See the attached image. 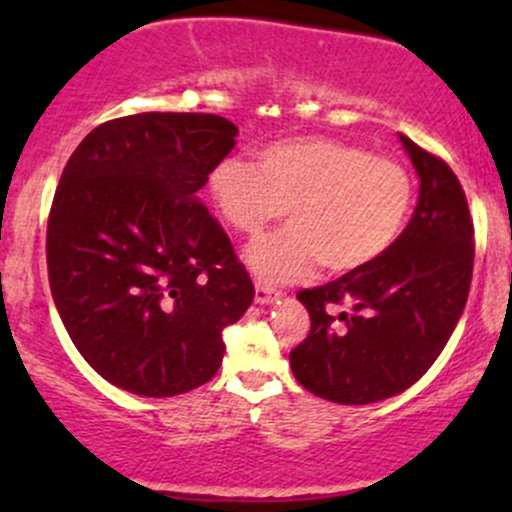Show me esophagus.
<instances>
[{"mask_svg":"<svg viewBox=\"0 0 512 512\" xmlns=\"http://www.w3.org/2000/svg\"><path fill=\"white\" fill-rule=\"evenodd\" d=\"M276 298H279V291L267 289V286H262V284H257V286H255V301L260 303V305H269V303H274Z\"/></svg>","mask_w":512,"mask_h":512,"instance_id":"34e87169","label":"esophagus"}]
</instances>
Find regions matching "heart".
<instances>
[{
	"label": "heart",
	"instance_id": "obj_1",
	"mask_svg": "<svg viewBox=\"0 0 512 512\" xmlns=\"http://www.w3.org/2000/svg\"><path fill=\"white\" fill-rule=\"evenodd\" d=\"M223 221L255 236L289 216V226L257 238L245 264L264 284H298L315 269L361 272L385 255L409 221L414 185L390 156L327 137H286L257 151V166L223 156L207 173Z\"/></svg>",
	"mask_w": 512,
	"mask_h": 512
}]
</instances>
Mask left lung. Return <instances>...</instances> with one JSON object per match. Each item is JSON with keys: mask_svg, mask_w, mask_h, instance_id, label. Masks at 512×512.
<instances>
[{"mask_svg": "<svg viewBox=\"0 0 512 512\" xmlns=\"http://www.w3.org/2000/svg\"><path fill=\"white\" fill-rule=\"evenodd\" d=\"M419 175V202L380 260L298 293L310 334L291 351L296 380L337 404H373L411 387L448 344L469 296L474 228L460 180L399 134ZM352 305L334 316V304Z\"/></svg>", "mask_w": 512, "mask_h": 512, "instance_id": "left-lung-1", "label": "left lung"}]
</instances>
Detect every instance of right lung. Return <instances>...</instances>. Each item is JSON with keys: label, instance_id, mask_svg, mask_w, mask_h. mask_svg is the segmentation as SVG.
<instances>
[{"label": "right lung", "instance_id": "obj_1", "mask_svg": "<svg viewBox=\"0 0 512 512\" xmlns=\"http://www.w3.org/2000/svg\"><path fill=\"white\" fill-rule=\"evenodd\" d=\"M238 127L221 115L139 113L96 127L62 170L48 221L57 313L101 378L142 397L204 385L223 327L255 298L199 202Z\"/></svg>", "mask_w": 512, "mask_h": 512}]
</instances>
